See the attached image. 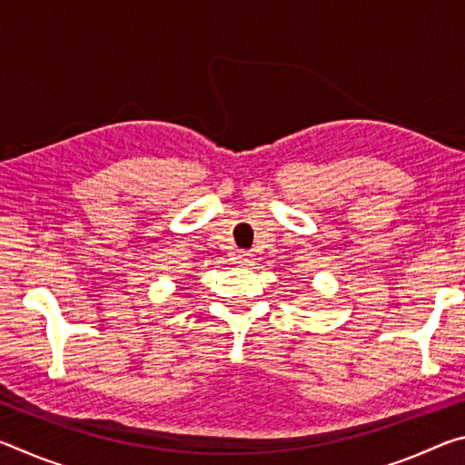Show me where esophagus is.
I'll return each mask as SVG.
<instances>
[{"label": "esophagus", "mask_w": 465, "mask_h": 465, "mask_svg": "<svg viewBox=\"0 0 465 465\" xmlns=\"http://www.w3.org/2000/svg\"><path fill=\"white\" fill-rule=\"evenodd\" d=\"M235 262L240 266H252L254 264V256L250 254V252H238V258H235Z\"/></svg>", "instance_id": "esophagus-1"}]
</instances>
